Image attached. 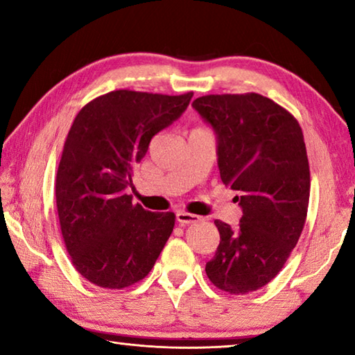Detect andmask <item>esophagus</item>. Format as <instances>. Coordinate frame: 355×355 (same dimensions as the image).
<instances>
[{"instance_id": "34e87169", "label": "esophagus", "mask_w": 355, "mask_h": 355, "mask_svg": "<svg viewBox=\"0 0 355 355\" xmlns=\"http://www.w3.org/2000/svg\"><path fill=\"white\" fill-rule=\"evenodd\" d=\"M202 218L197 214H191V213H186V211H178L177 213V220L178 224L186 225V224H196V222H199Z\"/></svg>"}]
</instances>
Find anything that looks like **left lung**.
I'll return each mask as SVG.
<instances>
[{
    "instance_id": "left-lung-1",
    "label": "left lung",
    "mask_w": 355,
    "mask_h": 355,
    "mask_svg": "<svg viewBox=\"0 0 355 355\" xmlns=\"http://www.w3.org/2000/svg\"><path fill=\"white\" fill-rule=\"evenodd\" d=\"M192 107L218 135L220 180L243 208L236 228L214 220L220 241L207 275L225 293L257 291L282 271L307 219L302 128L290 111L255 92L203 95Z\"/></svg>"
}]
</instances>
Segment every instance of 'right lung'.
Here are the masks:
<instances>
[{"instance_id": "add662e5", "label": "right lung", "mask_w": 355, "mask_h": 355, "mask_svg": "<svg viewBox=\"0 0 355 355\" xmlns=\"http://www.w3.org/2000/svg\"><path fill=\"white\" fill-rule=\"evenodd\" d=\"M191 98L192 92L119 89L76 114L55 191L64 244L76 271L91 284L107 290L137 284L169 239L175 214L147 211L125 189L152 137L182 116Z\"/></svg>"}]
</instances>
